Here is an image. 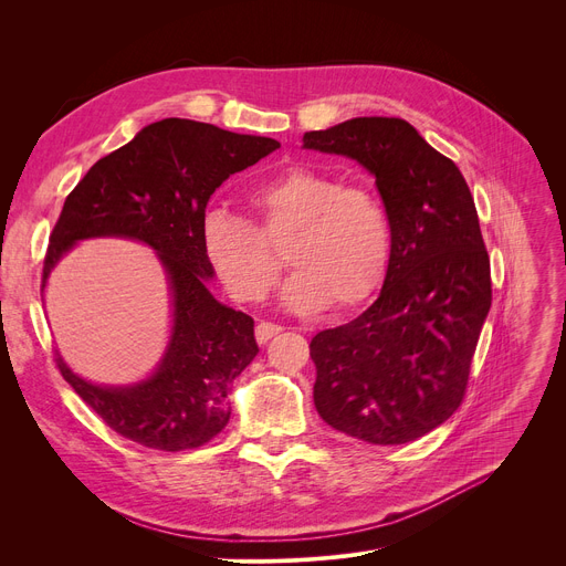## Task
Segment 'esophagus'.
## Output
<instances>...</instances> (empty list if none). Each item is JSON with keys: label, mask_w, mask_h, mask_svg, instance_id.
Wrapping results in <instances>:
<instances>
[{"label": "esophagus", "mask_w": 566, "mask_h": 566, "mask_svg": "<svg viewBox=\"0 0 566 566\" xmlns=\"http://www.w3.org/2000/svg\"><path fill=\"white\" fill-rule=\"evenodd\" d=\"M280 333H282V325L268 323V321L256 323V331H254V335H256V342H259V344H268V339H273V337H275V335H280Z\"/></svg>", "instance_id": "1"}]
</instances>
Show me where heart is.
Listing matches in <instances>:
<instances>
[{"instance_id": "b5f03b06", "label": "heart", "mask_w": 566, "mask_h": 566, "mask_svg": "<svg viewBox=\"0 0 566 566\" xmlns=\"http://www.w3.org/2000/svg\"><path fill=\"white\" fill-rule=\"evenodd\" d=\"M250 203L256 224L229 211L201 222V248L227 291L261 303L282 273L273 251L286 248L295 271L282 286L293 312L350 310L380 289L390 265L392 227L382 199L310 167H289L259 184Z\"/></svg>"}]
</instances>
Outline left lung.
<instances>
[{
	"instance_id": "obj_1",
	"label": "left lung",
	"mask_w": 566,
	"mask_h": 566,
	"mask_svg": "<svg viewBox=\"0 0 566 566\" xmlns=\"http://www.w3.org/2000/svg\"><path fill=\"white\" fill-rule=\"evenodd\" d=\"M303 146L358 160L392 227L378 298L318 333L314 406L323 422L371 444H403L450 420L491 310V261L459 167L403 118L358 116L305 133Z\"/></svg>"
}]
</instances>
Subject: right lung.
I'll use <instances>...</instances> for the list:
<instances>
[{
    "label": "right lung",
    "instance_id": "1",
    "mask_svg": "<svg viewBox=\"0 0 566 566\" xmlns=\"http://www.w3.org/2000/svg\"><path fill=\"white\" fill-rule=\"evenodd\" d=\"M280 142L238 135L190 118H163L101 158L66 197L50 233L43 289L54 265L86 238H128L151 248L171 295V333L151 376L96 385L62 355L71 388L124 438L163 452L192 450L218 436L231 415L227 392L256 358L252 316L222 305L208 289L216 271L201 248L211 195Z\"/></svg>",
    "mask_w": 566,
    "mask_h": 566
}]
</instances>
